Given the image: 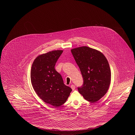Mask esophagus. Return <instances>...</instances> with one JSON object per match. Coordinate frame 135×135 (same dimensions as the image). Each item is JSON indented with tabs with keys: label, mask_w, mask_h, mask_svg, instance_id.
Returning <instances> with one entry per match:
<instances>
[{
	"label": "esophagus",
	"mask_w": 135,
	"mask_h": 135,
	"mask_svg": "<svg viewBox=\"0 0 135 135\" xmlns=\"http://www.w3.org/2000/svg\"><path fill=\"white\" fill-rule=\"evenodd\" d=\"M71 88H72V89L73 90H74L75 89V86L74 85H71Z\"/></svg>",
	"instance_id": "esophagus-1"
}]
</instances>
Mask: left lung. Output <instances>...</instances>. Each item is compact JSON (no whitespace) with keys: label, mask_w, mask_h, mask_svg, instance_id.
<instances>
[{"label":"left lung","mask_w":135,"mask_h":135,"mask_svg":"<svg viewBox=\"0 0 135 135\" xmlns=\"http://www.w3.org/2000/svg\"><path fill=\"white\" fill-rule=\"evenodd\" d=\"M83 78L79 93L94 103L107 93L111 83V70L107 59L100 51L86 46L71 50Z\"/></svg>","instance_id":"1"}]
</instances>
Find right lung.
Instances as JSON below:
<instances>
[{"instance_id":"right-lung-1","label":"right lung","mask_w":135,"mask_h":135,"mask_svg":"<svg viewBox=\"0 0 135 135\" xmlns=\"http://www.w3.org/2000/svg\"><path fill=\"white\" fill-rule=\"evenodd\" d=\"M63 50L49 51L38 56L34 61L31 72L33 87L45 102L55 107L63 104L72 89L64 85L61 74L55 66Z\"/></svg>"}]
</instances>
